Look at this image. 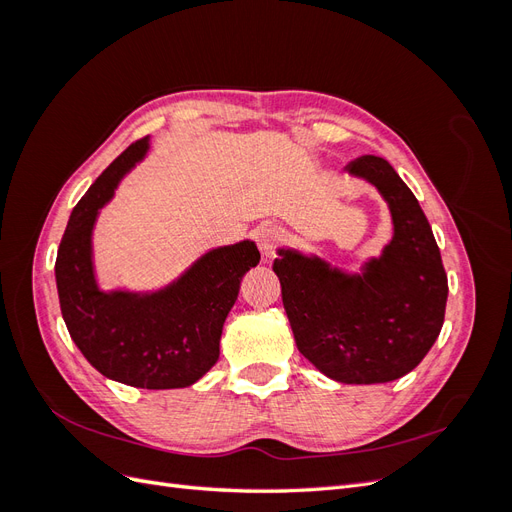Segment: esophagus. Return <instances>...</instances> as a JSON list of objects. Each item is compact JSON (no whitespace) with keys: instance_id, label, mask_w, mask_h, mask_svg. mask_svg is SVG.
<instances>
[{"instance_id":"1","label":"esophagus","mask_w":512,"mask_h":512,"mask_svg":"<svg viewBox=\"0 0 512 512\" xmlns=\"http://www.w3.org/2000/svg\"><path fill=\"white\" fill-rule=\"evenodd\" d=\"M256 241H258L262 258H265V262H269L275 256V247L280 245V241H282V230L275 228V226L260 228Z\"/></svg>"}]
</instances>
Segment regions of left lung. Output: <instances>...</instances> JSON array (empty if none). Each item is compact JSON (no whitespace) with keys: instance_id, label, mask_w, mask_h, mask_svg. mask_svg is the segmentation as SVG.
<instances>
[{"instance_id":"left-lung-1","label":"left lung","mask_w":512,"mask_h":512,"mask_svg":"<svg viewBox=\"0 0 512 512\" xmlns=\"http://www.w3.org/2000/svg\"><path fill=\"white\" fill-rule=\"evenodd\" d=\"M346 175L378 190L391 213V241L356 271L280 247L273 271L294 342L309 363L344 384L393 382L421 363L440 335L446 273L421 205L389 162L361 156Z\"/></svg>"}]
</instances>
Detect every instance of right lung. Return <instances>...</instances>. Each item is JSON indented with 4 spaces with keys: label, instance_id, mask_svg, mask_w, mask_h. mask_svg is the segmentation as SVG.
<instances>
[{
    "label": "right lung",
    "instance_id": "right-lung-1",
    "mask_svg": "<svg viewBox=\"0 0 512 512\" xmlns=\"http://www.w3.org/2000/svg\"><path fill=\"white\" fill-rule=\"evenodd\" d=\"M149 147V136L130 145L72 209L57 250L55 282L72 342L104 378L149 391L185 389L218 363L224 320L260 252L252 239H243L211 247L158 288H102L94 230Z\"/></svg>",
    "mask_w": 512,
    "mask_h": 512
}]
</instances>
